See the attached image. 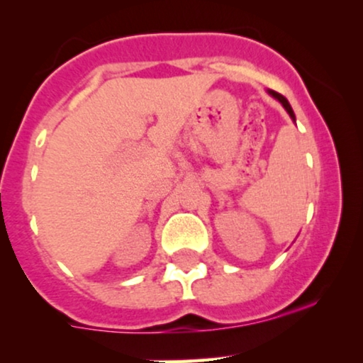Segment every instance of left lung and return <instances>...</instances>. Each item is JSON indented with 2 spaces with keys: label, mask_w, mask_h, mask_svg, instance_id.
Returning <instances> with one entry per match:
<instances>
[{
  "label": "left lung",
  "mask_w": 363,
  "mask_h": 363,
  "mask_svg": "<svg viewBox=\"0 0 363 363\" xmlns=\"http://www.w3.org/2000/svg\"><path fill=\"white\" fill-rule=\"evenodd\" d=\"M269 94H271V96H272V97H274V99H278V101H279V103H281V104H283V108H284V109H286V111H288V115H290V116H291V120H293V121H295V113H293L291 106H290V103H288V99H286V97H284V96H281V94H278V92H274V91H269Z\"/></svg>",
  "instance_id": "obj_1"
}]
</instances>
